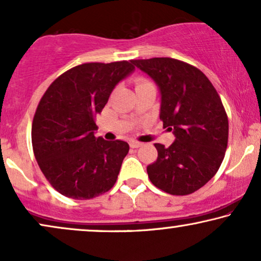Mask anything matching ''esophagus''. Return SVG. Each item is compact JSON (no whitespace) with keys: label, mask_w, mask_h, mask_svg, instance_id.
Here are the masks:
<instances>
[{"label":"esophagus","mask_w":261,"mask_h":261,"mask_svg":"<svg viewBox=\"0 0 261 261\" xmlns=\"http://www.w3.org/2000/svg\"><path fill=\"white\" fill-rule=\"evenodd\" d=\"M129 146H130L132 148H139V147H141L142 144H141V142H139V141L130 140V141H129Z\"/></svg>","instance_id":"esophagus-1"}]
</instances>
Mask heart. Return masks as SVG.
I'll return each instance as SVG.
<instances>
[{
	"label": "heart",
	"instance_id": "b5f03b06",
	"mask_svg": "<svg viewBox=\"0 0 261 261\" xmlns=\"http://www.w3.org/2000/svg\"><path fill=\"white\" fill-rule=\"evenodd\" d=\"M145 83H148V82L144 80V78H138V80H137V87H138V85H141V84H145Z\"/></svg>",
	"mask_w": 261,
	"mask_h": 261
}]
</instances>
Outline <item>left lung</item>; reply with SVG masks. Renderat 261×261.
<instances>
[{
	"instance_id": "left-lung-1",
	"label": "left lung",
	"mask_w": 261,
	"mask_h": 261,
	"mask_svg": "<svg viewBox=\"0 0 261 261\" xmlns=\"http://www.w3.org/2000/svg\"><path fill=\"white\" fill-rule=\"evenodd\" d=\"M160 91L164 128L172 130L170 147L155 144L158 158L147 166L160 190L184 196L205 185L220 169L228 142V117L219 94L197 67L172 58L130 60Z\"/></svg>"
}]
</instances>
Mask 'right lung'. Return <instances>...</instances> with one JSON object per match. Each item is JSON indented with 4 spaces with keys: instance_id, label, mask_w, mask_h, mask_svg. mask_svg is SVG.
I'll return each instance as SVG.
<instances>
[{
    "instance_id": "add662e5",
    "label": "right lung",
    "mask_w": 261,
    "mask_h": 261,
    "mask_svg": "<svg viewBox=\"0 0 261 261\" xmlns=\"http://www.w3.org/2000/svg\"><path fill=\"white\" fill-rule=\"evenodd\" d=\"M134 70L130 60L82 64L57 78L41 97L32 145L39 167L59 194L90 199L115 184L129 145L96 138L95 117Z\"/></svg>"
}]
</instances>
